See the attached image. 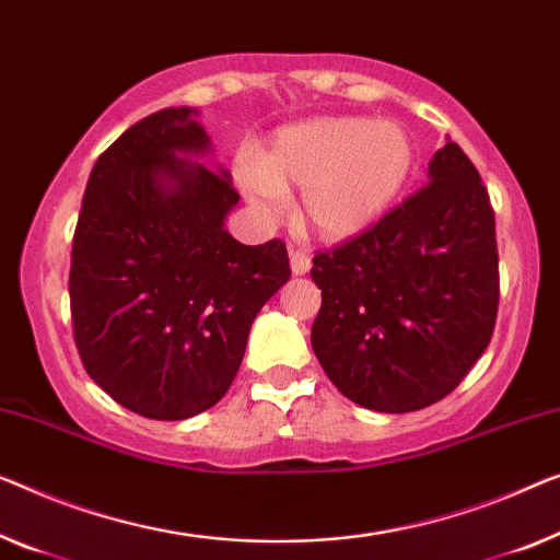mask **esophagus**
<instances>
[{"label": "esophagus", "instance_id": "34e87169", "mask_svg": "<svg viewBox=\"0 0 560 560\" xmlns=\"http://www.w3.org/2000/svg\"><path fill=\"white\" fill-rule=\"evenodd\" d=\"M289 261H291V273H294V277H304V273L312 269V258H308L304 252H296V248H291L289 252Z\"/></svg>", "mask_w": 560, "mask_h": 560}]
</instances>
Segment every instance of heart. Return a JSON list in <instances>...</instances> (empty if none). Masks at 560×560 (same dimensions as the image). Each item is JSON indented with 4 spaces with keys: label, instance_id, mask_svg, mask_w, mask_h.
<instances>
[{
    "label": "heart",
    "instance_id": "heart-1",
    "mask_svg": "<svg viewBox=\"0 0 560 560\" xmlns=\"http://www.w3.org/2000/svg\"><path fill=\"white\" fill-rule=\"evenodd\" d=\"M412 168L415 145L399 122L324 115L279 128L258 161L236 163V183L266 221L281 219L289 190H302V221L341 244L389 211Z\"/></svg>",
    "mask_w": 560,
    "mask_h": 560
}]
</instances>
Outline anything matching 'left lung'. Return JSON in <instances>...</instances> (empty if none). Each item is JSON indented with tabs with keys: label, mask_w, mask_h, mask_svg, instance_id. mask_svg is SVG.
Masks as SVG:
<instances>
[{
	"label": "left lung",
	"mask_w": 560,
	"mask_h": 560,
	"mask_svg": "<svg viewBox=\"0 0 560 560\" xmlns=\"http://www.w3.org/2000/svg\"><path fill=\"white\" fill-rule=\"evenodd\" d=\"M428 178L362 236L314 256V354L341 395L374 412L435 405L493 337L500 289L488 190L453 140L432 155Z\"/></svg>",
	"instance_id": "8db88e82"
}]
</instances>
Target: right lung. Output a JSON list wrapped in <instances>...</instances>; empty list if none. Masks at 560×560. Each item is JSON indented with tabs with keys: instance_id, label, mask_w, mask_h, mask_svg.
Wrapping results in <instances>:
<instances>
[{
	"instance_id": "1",
	"label": "right lung",
	"mask_w": 560,
	"mask_h": 560,
	"mask_svg": "<svg viewBox=\"0 0 560 560\" xmlns=\"http://www.w3.org/2000/svg\"><path fill=\"white\" fill-rule=\"evenodd\" d=\"M206 155L196 107L136 122L93 165L72 241L82 364L150 420H186L226 395L256 314L291 277L279 238L246 246L226 231L241 198Z\"/></svg>"
}]
</instances>
